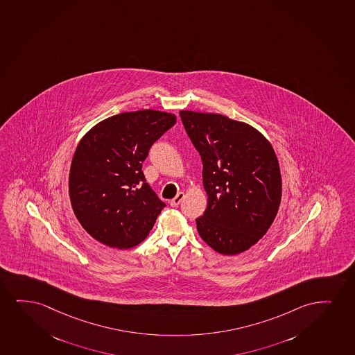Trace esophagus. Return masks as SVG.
Instances as JSON below:
<instances>
[{"label":"esophagus","instance_id":"esophagus-1","mask_svg":"<svg viewBox=\"0 0 355 355\" xmlns=\"http://www.w3.org/2000/svg\"><path fill=\"white\" fill-rule=\"evenodd\" d=\"M184 198V193H178L175 195V198H172L170 201V205L172 207H178V205L182 202V200Z\"/></svg>","mask_w":355,"mask_h":355}]
</instances>
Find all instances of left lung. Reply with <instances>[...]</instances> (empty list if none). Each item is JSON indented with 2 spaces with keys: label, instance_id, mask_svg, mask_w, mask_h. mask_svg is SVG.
<instances>
[{
  "label": "left lung",
  "instance_id": "left-lung-1",
  "mask_svg": "<svg viewBox=\"0 0 355 355\" xmlns=\"http://www.w3.org/2000/svg\"><path fill=\"white\" fill-rule=\"evenodd\" d=\"M202 160L207 208L196 219L201 239L218 253L236 255L270 229L282 198L276 153L253 126L225 115L180 111Z\"/></svg>",
  "mask_w": 355,
  "mask_h": 355
}]
</instances>
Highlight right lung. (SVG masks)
I'll return each instance as SVG.
<instances>
[{
  "mask_svg": "<svg viewBox=\"0 0 355 355\" xmlns=\"http://www.w3.org/2000/svg\"><path fill=\"white\" fill-rule=\"evenodd\" d=\"M175 120L166 112H125L102 120L80 139L69 170V198L95 240L132 248L152 230L166 205L146 182L142 162Z\"/></svg>",
  "mask_w": 355,
  "mask_h": 355,
  "instance_id": "1",
  "label": "right lung"
}]
</instances>
